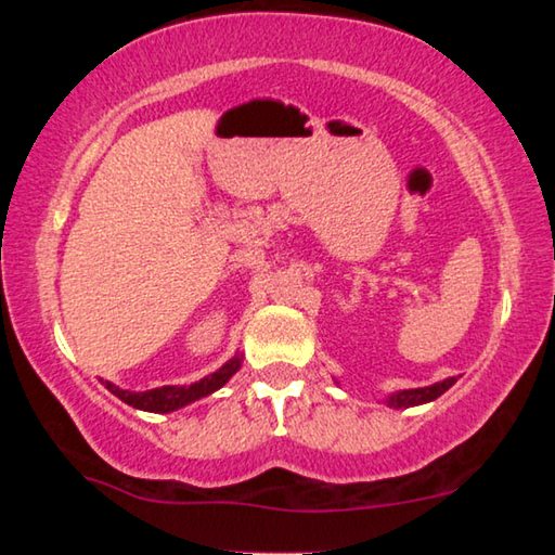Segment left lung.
<instances>
[{
    "mask_svg": "<svg viewBox=\"0 0 555 555\" xmlns=\"http://www.w3.org/2000/svg\"><path fill=\"white\" fill-rule=\"evenodd\" d=\"M457 379L455 377H448L443 382H436L430 384V387H418V389H399L389 393L387 399H384V403L391 409H409V406H418V403H428L438 399L440 393H446L450 387H453Z\"/></svg>",
    "mask_w": 555,
    "mask_h": 555,
    "instance_id": "8db88e82",
    "label": "left lung"
}]
</instances>
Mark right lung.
Here are the masks:
<instances>
[{"label": "right lung", "instance_id": "right-lung-1", "mask_svg": "<svg viewBox=\"0 0 555 555\" xmlns=\"http://www.w3.org/2000/svg\"><path fill=\"white\" fill-rule=\"evenodd\" d=\"M240 367H242V354H234L232 360L224 362L218 372L208 374V377H203L201 382L183 384V387H178V384H168V387H158L149 391H129V389H119L117 384L112 382H105V387L115 393V397L129 403V406L152 411V413H168V411L188 406V403L198 401L203 397H208L212 391H218L230 382L232 374Z\"/></svg>", "mask_w": 555, "mask_h": 555}]
</instances>
